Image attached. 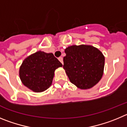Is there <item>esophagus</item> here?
<instances>
[{"label":"esophagus","mask_w":127,"mask_h":127,"mask_svg":"<svg viewBox=\"0 0 127 127\" xmlns=\"http://www.w3.org/2000/svg\"><path fill=\"white\" fill-rule=\"evenodd\" d=\"M58 59H59V61L63 64V59L62 57H59V58H58Z\"/></svg>","instance_id":"34e87169"}]
</instances>
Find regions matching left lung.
I'll return each instance as SVG.
<instances>
[{
	"label": "left lung",
	"mask_w": 127,
	"mask_h": 127,
	"mask_svg": "<svg viewBox=\"0 0 127 127\" xmlns=\"http://www.w3.org/2000/svg\"><path fill=\"white\" fill-rule=\"evenodd\" d=\"M63 58L66 75L80 89H89L102 78L105 58L97 48L90 45H73L66 48Z\"/></svg>",
	"instance_id": "left-lung-1"
}]
</instances>
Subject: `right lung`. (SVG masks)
<instances>
[{
    "label": "right lung",
    "instance_id": "1",
    "mask_svg": "<svg viewBox=\"0 0 127 127\" xmlns=\"http://www.w3.org/2000/svg\"><path fill=\"white\" fill-rule=\"evenodd\" d=\"M62 66L53 54L39 51L24 59L19 68V78L31 91L44 92L52 85L56 69Z\"/></svg>",
    "mask_w": 127,
    "mask_h": 127
}]
</instances>
